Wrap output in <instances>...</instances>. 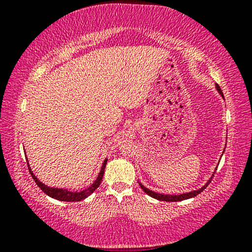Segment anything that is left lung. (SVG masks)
Masks as SVG:
<instances>
[{
  "mask_svg": "<svg viewBox=\"0 0 252 252\" xmlns=\"http://www.w3.org/2000/svg\"><path fill=\"white\" fill-rule=\"evenodd\" d=\"M216 88H217V91H218L219 94L221 95L222 97H223V94H222L221 89H220V87H219L218 85H216ZM223 151H225V150H223ZM216 170H217V167H216ZM215 173H216V172H213L212 177L209 179V181L206 182V184H205L204 186H203L202 188L196 189V190H191V191H189V192H184V194H180V195H165V194H159V192H155V191H153V190H150V189L146 188L142 184H141V182H139V185H140L141 189H142V190H143L144 192H146V194L151 196V197L158 199V201H164V202H180V201H185V199H188V198H192V197H195V196H197L198 194H201V192H202L203 190H204V189H205L206 187H208L210 182H211V180H212V178H213V175H215Z\"/></svg>",
  "mask_w": 252,
  "mask_h": 252,
  "instance_id": "obj_1",
  "label": "left lung"
}]
</instances>
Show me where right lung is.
<instances>
[{
    "instance_id": "right-lung-1",
    "label": "right lung",
    "mask_w": 252,
    "mask_h": 252,
    "mask_svg": "<svg viewBox=\"0 0 252 252\" xmlns=\"http://www.w3.org/2000/svg\"><path fill=\"white\" fill-rule=\"evenodd\" d=\"M106 163H108V158H105V160L103 161L101 171H99V174H98V177L96 178V180L93 182V184L89 186L88 188H86L81 191H71V190H67V189H64V188L48 187L47 185L42 184V182H41L39 179H37L35 175H34V173L30 167V164H29V170H30L31 175H32L33 180L35 181V184L37 186H39L41 190H42L44 194L50 196L51 198L58 199V201H63V202H80V201H82V199L87 198L89 195H92L93 192H94L96 189L98 188V186L101 185V181L103 179V174H104V168L106 166Z\"/></svg>"
}]
</instances>
